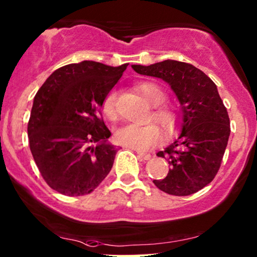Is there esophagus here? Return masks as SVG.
<instances>
[{
	"instance_id": "obj_1",
	"label": "esophagus",
	"mask_w": 257,
	"mask_h": 257,
	"mask_svg": "<svg viewBox=\"0 0 257 257\" xmlns=\"http://www.w3.org/2000/svg\"><path fill=\"white\" fill-rule=\"evenodd\" d=\"M137 156L141 158V160H144V161H148L151 158L150 154H144V153H142V151H137Z\"/></svg>"
}]
</instances>
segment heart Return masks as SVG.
I'll return each instance as SVG.
<instances>
[{"mask_svg":"<svg viewBox=\"0 0 257 257\" xmlns=\"http://www.w3.org/2000/svg\"><path fill=\"white\" fill-rule=\"evenodd\" d=\"M137 90L147 99L151 106L155 107L150 119L156 121L162 130L163 135L169 137L176 132L181 116L173 107L162 104L166 101V91L154 82H141L137 84ZM102 112L109 120L118 119L116 108V91L110 90L102 101ZM115 139L119 144L136 149V150H148L153 148L160 139V131L154 123L148 125H136L128 123L116 130Z\"/></svg>","mask_w":257,"mask_h":257,"instance_id":"1","label":"heart"}]
</instances>
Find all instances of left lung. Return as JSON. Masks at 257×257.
Returning <instances> with one entry per match:
<instances>
[{"mask_svg":"<svg viewBox=\"0 0 257 257\" xmlns=\"http://www.w3.org/2000/svg\"><path fill=\"white\" fill-rule=\"evenodd\" d=\"M141 75L162 78L181 103L182 131L158 157L170 169L155 186L168 194L186 196L207 186L219 170L230 136V119L217 85L200 69L177 61L132 65Z\"/></svg>","mask_w":257,"mask_h":257,"instance_id":"obj_1","label":"left lung"}]
</instances>
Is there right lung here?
I'll return each mask as SVG.
<instances>
[{"instance_id":"obj_1","label":"right lung","mask_w":257,"mask_h":257,"mask_svg":"<svg viewBox=\"0 0 257 257\" xmlns=\"http://www.w3.org/2000/svg\"><path fill=\"white\" fill-rule=\"evenodd\" d=\"M126 68L91 61L64 65L34 96L28 143L41 176L56 192L89 194L112 169L116 149L108 143L101 107Z\"/></svg>"}]
</instances>
